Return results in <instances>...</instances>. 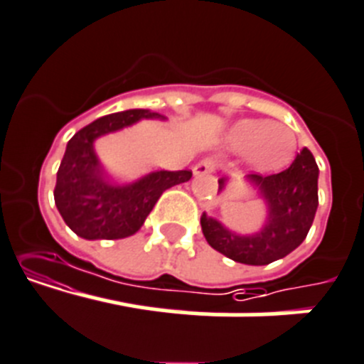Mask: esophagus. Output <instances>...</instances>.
I'll return each instance as SVG.
<instances>
[{"mask_svg": "<svg viewBox=\"0 0 364 364\" xmlns=\"http://www.w3.org/2000/svg\"><path fill=\"white\" fill-rule=\"evenodd\" d=\"M214 169H216V162L210 161V159H203V161H200L198 164L193 168V173H195V176H203L213 173Z\"/></svg>", "mask_w": 364, "mask_h": 364, "instance_id": "1", "label": "esophagus"}]
</instances>
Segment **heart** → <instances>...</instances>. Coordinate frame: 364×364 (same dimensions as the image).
I'll return each mask as SVG.
<instances>
[{"instance_id": "b5f03b06", "label": "heart", "mask_w": 364, "mask_h": 364, "mask_svg": "<svg viewBox=\"0 0 364 364\" xmlns=\"http://www.w3.org/2000/svg\"><path fill=\"white\" fill-rule=\"evenodd\" d=\"M225 148L245 154L248 166L257 173H277L291 164L296 151V136L284 123L241 119L223 137Z\"/></svg>"}]
</instances>
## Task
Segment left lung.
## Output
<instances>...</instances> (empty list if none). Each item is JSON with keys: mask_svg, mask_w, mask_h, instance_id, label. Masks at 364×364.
I'll return each instance as SVG.
<instances>
[{"mask_svg": "<svg viewBox=\"0 0 364 364\" xmlns=\"http://www.w3.org/2000/svg\"><path fill=\"white\" fill-rule=\"evenodd\" d=\"M248 184L266 205L262 227L254 234H237L216 218H200L207 243L225 257L250 266H264L286 257L306 240L318 209V166L304 148L293 164L275 175H247ZM218 193L225 191L227 176L218 180Z\"/></svg>", "mask_w": 364, "mask_h": 364, "instance_id": "1", "label": "left lung"}]
</instances>
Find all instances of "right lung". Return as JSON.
I'll return each mask as SVG.
<instances>
[{
	"instance_id": "1",
	"label": "right lung",
	"mask_w": 364,
	"mask_h": 364,
	"mask_svg": "<svg viewBox=\"0 0 364 364\" xmlns=\"http://www.w3.org/2000/svg\"><path fill=\"white\" fill-rule=\"evenodd\" d=\"M141 119L166 117L148 109H130L92 121L69 139L57 171L55 205L62 220L84 240H123L134 236L166 189L188 182L191 171H151L128 184L107 178L96 141Z\"/></svg>"
}]
</instances>
